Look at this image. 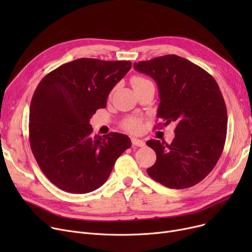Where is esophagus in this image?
<instances>
[{"label": "esophagus", "mask_w": 252, "mask_h": 252, "mask_svg": "<svg viewBox=\"0 0 252 252\" xmlns=\"http://www.w3.org/2000/svg\"><path fill=\"white\" fill-rule=\"evenodd\" d=\"M131 144H133L134 146H137V147L145 146V142L143 140H140V139H137V138L131 139Z\"/></svg>", "instance_id": "34e87169"}]
</instances>
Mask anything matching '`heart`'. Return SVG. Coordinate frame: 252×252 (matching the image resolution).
Wrapping results in <instances>:
<instances>
[{"label":"heart","mask_w":252,"mask_h":252,"mask_svg":"<svg viewBox=\"0 0 252 252\" xmlns=\"http://www.w3.org/2000/svg\"><path fill=\"white\" fill-rule=\"evenodd\" d=\"M150 83L151 82L149 81V79L145 78L143 76H140V75H134L130 78V85L134 88L135 91L140 90L141 88H143L144 86H146ZM123 126L126 130L130 131V133H134V134L139 133V131L142 129V119L139 117H135V116L126 117L123 122Z\"/></svg>","instance_id":"1"}]
</instances>
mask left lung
Here are the masks:
<instances>
[{"label": "left lung", "mask_w": 252, "mask_h": 252, "mask_svg": "<svg viewBox=\"0 0 252 252\" xmlns=\"http://www.w3.org/2000/svg\"><path fill=\"white\" fill-rule=\"evenodd\" d=\"M134 67L158 86L157 127L176 124L170 144L147 141L156 153L147 174L167 188H190L214 169L226 142L228 114L219 85L200 66L177 55L140 61Z\"/></svg>", "instance_id": "obj_1"}]
</instances>
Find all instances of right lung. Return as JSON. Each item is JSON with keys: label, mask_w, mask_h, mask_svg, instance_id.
Here are the masks:
<instances>
[{"label": "right lung", "mask_w": 252, "mask_h": 252, "mask_svg": "<svg viewBox=\"0 0 252 252\" xmlns=\"http://www.w3.org/2000/svg\"><path fill=\"white\" fill-rule=\"evenodd\" d=\"M130 67V61L81 58L59 66L36 87L30 109L31 148L43 174L61 190L98 189L131 146L119 133L94 137L89 124Z\"/></svg>", "instance_id": "right-lung-1"}]
</instances>
